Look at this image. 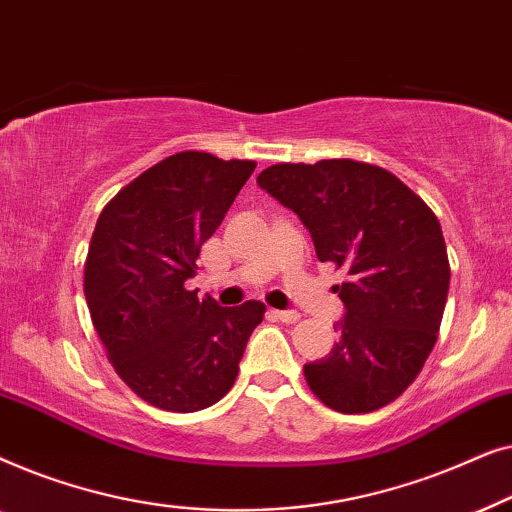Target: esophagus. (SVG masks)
Listing matches in <instances>:
<instances>
[{"label":"esophagus","instance_id":"obj_1","mask_svg":"<svg viewBox=\"0 0 512 512\" xmlns=\"http://www.w3.org/2000/svg\"><path fill=\"white\" fill-rule=\"evenodd\" d=\"M270 314L279 321H284V324H296V321L300 319V312L296 310H270Z\"/></svg>","mask_w":512,"mask_h":512}]
</instances>
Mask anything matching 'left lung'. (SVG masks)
I'll list each match as a JSON object with an SVG mask.
<instances>
[{
	"mask_svg": "<svg viewBox=\"0 0 512 512\" xmlns=\"http://www.w3.org/2000/svg\"><path fill=\"white\" fill-rule=\"evenodd\" d=\"M256 181L298 214L321 263L349 272L340 340L305 363L310 389L345 415L396 401L436 345L450 289L436 214L391 172L349 158L272 165Z\"/></svg>",
	"mask_w": 512,
	"mask_h": 512,
	"instance_id": "8db88e82",
	"label": "left lung"
}]
</instances>
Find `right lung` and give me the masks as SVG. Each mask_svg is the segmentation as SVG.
<instances>
[{
    "label": "right lung",
    "instance_id": "obj_1",
    "mask_svg": "<svg viewBox=\"0 0 512 512\" xmlns=\"http://www.w3.org/2000/svg\"><path fill=\"white\" fill-rule=\"evenodd\" d=\"M254 170V160L177 153L97 219L83 277L90 317L121 380L160 410L195 412L226 396L263 321L258 300L221 307L184 286Z\"/></svg>",
    "mask_w": 512,
    "mask_h": 512
}]
</instances>
